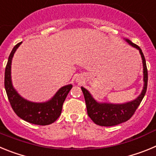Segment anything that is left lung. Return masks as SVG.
I'll use <instances>...</instances> for the list:
<instances>
[{
    "mask_svg": "<svg viewBox=\"0 0 156 156\" xmlns=\"http://www.w3.org/2000/svg\"><path fill=\"white\" fill-rule=\"evenodd\" d=\"M126 42L129 43L131 46L138 49L140 55L142 58L143 68H144V88L142 92L135 100L125 104L114 105L108 104V103H98L92 98L90 94L87 90L82 87V91L84 95L85 102H86L87 115L92 119L95 124L101 126H112L120 124L129 119L133 116L135 111L138 108L142 99L144 98V94L147 90L148 87V69L146 66L145 58L142 51L129 40H126Z\"/></svg>",
    "mask_w": 156,
    "mask_h": 156,
    "instance_id": "left-lung-1",
    "label": "left lung"
}]
</instances>
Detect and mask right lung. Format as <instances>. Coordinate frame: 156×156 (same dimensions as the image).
<instances>
[{"instance_id":"1","label":"right lung","mask_w":156,"mask_h":156,"mask_svg":"<svg viewBox=\"0 0 156 156\" xmlns=\"http://www.w3.org/2000/svg\"><path fill=\"white\" fill-rule=\"evenodd\" d=\"M22 44L19 43L14 47L8 57L5 72V87L11 106L16 115L23 120L36 125H49L59 117L62 113V105L73 85L62 87L55 95L44 103H34L27 101L16 92L11 80V64L16 49Z\"/></svg>"}]
</instances>
